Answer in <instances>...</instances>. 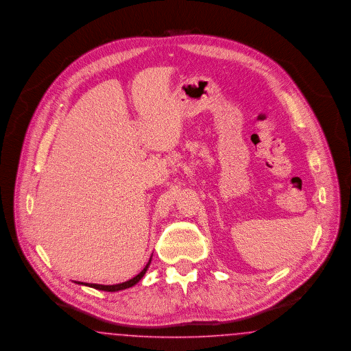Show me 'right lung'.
<instances>
[{"instance_id":"1","label":"right lung","mask_w":351,"mask_h":351,"mask_svg":"<svg viewBox=\"0 0 351 351\" xmlns=\"http://www.w3.org/2000/svg\"><path fill=\"white\" fill-rule=\"evenodd\" d=\"M152 257H153V256H152ZM152 257H150L149 263L146 264V267H143V270L141 271L140 274H137L134 278L126 280V282H123V283H117V285H97V283H84V282H75V283L84 285V286H88V287H93V289H97V290H101V291H110V293L120 291V290H125V289H129V287H132V286H134L136 283H138V282H140L141 278L145 276V273H146L147 267H149L150 263H152Z\"/></svg>"}]
</instances>
